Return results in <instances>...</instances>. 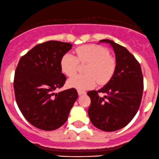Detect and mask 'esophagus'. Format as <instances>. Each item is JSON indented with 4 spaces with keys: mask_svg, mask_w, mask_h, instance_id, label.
<instances>
[{
    "mask_svg": "<svg viewBox=\"0 0 159 159\" xmlns=\"http://www.w3.org/2000/svg\"><path fill=\"white\" fill-rule=\"evenodd\" d=\"M86 92H84V91H78V94H79L80 96L83 95V94H85Z\"/></svg>",
    "mask_w": 159,
    "mask_h": 159,
    "instance_id": "34e87169",
    "label": "esophagus"
}]
</instances>
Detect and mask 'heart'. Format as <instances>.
<instances>
[{
    "instance_id": "heart-1",
    "label": "heart",
    "mask_w": 159,
    "mask_h": 159,
    "mask_svg": "<svg viewBox=\"0 0 159 159\" xmlns=\"http://www.w3.org/2000/svg\"><path fill=\"white\" fill-rule=\"evenodd\" d=\"M77 58L70 53L64 55L61 60V68L67 76H72L77 71L79 61L89 64L85 68L87 75H76L67 80V86L79 91L92 89L98 82L107 83L115 72L116 61L110 56V52L101 46L84 45L76 49Z\"/></svg>"
}]
</instances>
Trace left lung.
<instances>
[{
    "mask_svg": "<svg viewBox=\"0 0 159 159\" xmlns=\"http://www.w3.org/2000/svg\"><path fill=\"white\" fill-rule=\"evenodd\" d=\"M99 43H109L113 47L116 69L103 88L88 92L91 98L88 114L96 128L115 131L127 125L138 111L143 92V77L140 65L126 48L107 39ZM98 92L107 95L101 97Z\"/></svg>",
    "mask_w": 159,
    "mask_h": 159,
    "instance_id": "1",
    "label": "left lung"
}]
</instances>
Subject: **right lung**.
Returning a JSON list of instances; mask_svg holds the SVG:
<instances>
[{
    "label": "right lung",
    "instance_id": "obj_1",
    "mask_svg": "<svg viewBox=\"0 0 159 159\" xmlns=\"http://www.w3.org/2000/svg\"><path fill=\"white\" fill-rule=\"evenodd\" d=\"M72 44L50 40L37 44L19 60L14 77L16 101L28 122L44 131L60 128L78 98L75 89L56 93L65 83L61 60Z\"/></svg>",
    "mask_w": 159,
    "mask_h": 159
}]
</instances>
